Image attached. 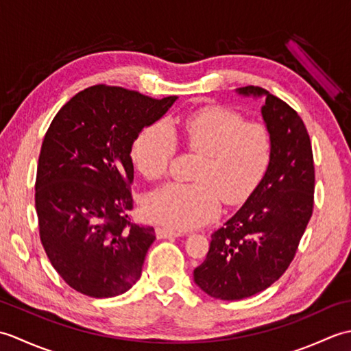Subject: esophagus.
<instances>
[{
  "mask_svg": "<svg viewBox=\"0 0 351 351\" xmlns=\"http://www.w3.org/2000/svg\"><path fill=\"white\" fill-rule=\"evenodd\" d=\"M155 232L158 238H178V237L187 235V234L181 232V230H173V229H167V228H156Z\"/></svg>",
  "mask_w": 351,
  "mask_h": 351,
  "instance_id": "34e87169",
  "label": "esophagus"
}]
</instances>
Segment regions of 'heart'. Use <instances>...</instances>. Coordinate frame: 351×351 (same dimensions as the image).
I'll use <instances>...</instances> for the list:
<instances>
[{
  "label": "heart",
  "mask_w": 351,
  "mask_h": 351,
  "mask_svg": "<svg viewBox=\"0 0 351 351\" xmlns=\"http://www.w3.org/2000/svg\"><path fill=\"white\" fill-rule=\"evenodd\" d=\"M176 130L160 122L141 131L131 146L134 167L146 180L167 171L176 138L199 154L193 184L170 182L147 196L145 210L161 225L185 230L219 214L220 197L228 205L243 204L264 180L273 160L271 131L261 122H245L241 113L208 106L176 122Z\"/></svg>",
  "instance_id": "b5f03b06"
}]
</instances>
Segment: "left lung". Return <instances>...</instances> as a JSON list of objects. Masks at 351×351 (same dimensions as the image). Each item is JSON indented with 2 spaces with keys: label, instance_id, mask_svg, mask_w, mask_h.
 <instances>
[{
  "label": "left lung",
  "instance_id": "left-lung-1",
  "mask_svg": "<svg viewBox=\"0 0 351 351\" xmlns=\"http://www.w3.org/2000/svg\"><path fill=\"white\" fill-rule=\"evenodd\" d=\"M265 96L261 108L274 141L267 175L225 226L211 235L196 285L214 299L241 300L278 280L294 259L314 210L315 170L311 138L297 111L261 87L237 88Z\"/></svg>",
  "mask_w": 351,
  "mask_h": 351
}]
</instances>
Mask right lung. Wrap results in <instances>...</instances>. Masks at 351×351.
Wrapping results in <instances>:
<instances>
[{"instance_id": "right-lung-1", "label": "right lung", "mask_w": 351, "mask_h": 351, "mask_svg": "<svg viewBox=\"0 0 351 351\" xmlns=\"http://www.w3.org/2000/svg\"><path fill=\"white\" fill-rule=\"evenodd\" d=\"M175 101L92 86L64 104L45 134L34 196L40 241L56 271L81 294L114 297L140 279L155 230L128 217L131 146Z\"/></svg>"}]
</instances>
